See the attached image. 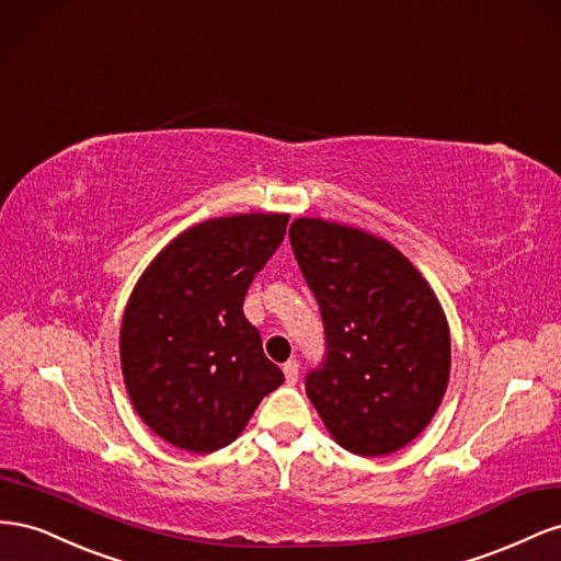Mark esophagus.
Wrapping results in <instances>:
<instances>
[{"label": "esophagus", "instance_id": "1", "mask_svg": "<svg viewBox=\"0 0 561 561\" xmlns=\"http://www.w3.org/2000/svg\"><path fill=\"white\" fill-rule=\"evenodd\" d=\"M282 371H284L286 382H289V386H294V382L298 380V362H296V359H289V362H286V364L282 366Z\"/></svg>", "mask_w": 561, "mask_h": 561}]
</instances>
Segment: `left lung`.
<instances>
[{
	"instance_id": "1",
	"label": "left lung",
	"mask_w": 561,
	"mask_h": 561,
	"mask_svg": "<svg viewBox=\"0 0 561 561\" xmlns=\"http://www.w3.org/2000/svg\"><path fill=\"white\" fill-rule=\"evenodd\" d=\"M289 239L324 322L310 402L350 454L402 449L449 386L451 335L435 291L402 251L364 230L296 218Z\"/></svg>"
}]
</instances>
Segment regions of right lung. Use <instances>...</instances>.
<instances>
[{
    "mask_svg": "<svg viewBox=\"0 0 561 561\" xmlns=\"http://www.w3.org/2000/svg\"><path fill=\"white\" fill-rule=\"evenodd\" d=\"M286 214L204 220L169 242L126 302V392L154 435L192 454L234 442L284 374L244 317L253 277L286 234Z\"/></svg>",
    "mask_w": 561,
    "mask_h": 561,
    "instance_id": "1",
    "label": "right lung"
}]
</instances>
